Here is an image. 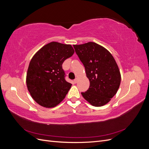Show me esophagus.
Segmentation results:
<instances>
[{"mask_svg":"<svg viewBox=\"0 0 149 149\" xmlns=\"http://www.w3.org/2000/svg\"><path fill=\"white\" fill-rule=\"evenodd\" d=\"M74 82L75 83H77V82H78V79H77V78H76V79H74Z\"/></svg>","mask_w":149,"mask_h":149,"instance_id":"esophagus-1","label":"esophagus"}]
</instances>
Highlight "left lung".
Returning a JSON list of instances; mask_svg holds the SVG:
<instances>
[{"label":"left lung","mask_w":149,"mask_h":149,"mask_svg":"<svg viewBox=\"0 0 149 149\" xmlns=\"http://www.w3.org/2000/svg\"><path fill=\"white\" fill-rule=\"evenodd\" d=\"M73 47L90 82L89 89L81 93L82 96L94 106L106 104L116 94L120 83V71L114 57L106 48L94 42Z\"/></svg>","instance_id":"obj_1"}]
</instances>
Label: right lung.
<instances>
[{"instance_id":"1","label":"right lung","mask_w":149,"mask_h":149,"mask_svg":"<svg viewBox=\"0 0 149 149\" xmlns=\"http://www.w3.org/2000/svg\"><path fill=\"white\" fill-rule=\"evenodd\" d=\"M74 53L71 45L53 42L31 58L26 83L31 97L40 106L55 107L68 93L72 84L66 81L62 65Z\"/></svg>"}]
</instances>
